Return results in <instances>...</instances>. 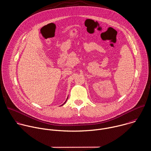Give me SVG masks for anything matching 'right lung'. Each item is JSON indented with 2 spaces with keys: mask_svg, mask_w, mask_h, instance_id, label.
Masks as SVG:
<instances>
[{
  "mask_svg": "<svg viewBox=\"0 0 151 151\" xmlns=\"http://www.w3.org/2000/svg\"><path fill=\"white\" fill-rule=\"evenodd\" d=\"M67 99H68V98H67V100H66V101H65V102H64V104H62V105H64V104H65V102H66V101H67Z\"/></svg>",
  "mask_w": 151,
  "mask_h": 151,
  "instance_id": "add662e5",
  "label": "right lung"
}]
</instances>
